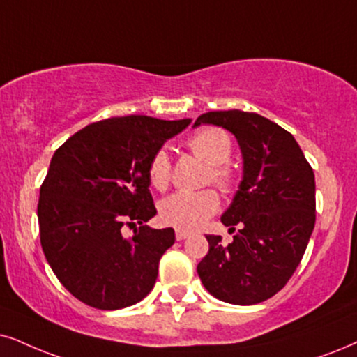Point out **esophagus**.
Segmentation results:
<instances>
[{"label": "esophagus", "mask_w": 357, "mask_h": 357, "mask_svg": "<svg viewBox=\"0 0 357 357\" xmlns=\"http://www.w3.org/2000/svg\"><path fill=\"white\" fill-rule=\"evenodd\" d=\"M191 236V232L188 231H176V241H184V238H188Z\"/></svg>", "instance_id": "34e87169"}]
</instances>
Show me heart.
<instances>
[{
    "label": "heart",
    "mask_w": 357,
    "mask_h": 357,
    "mask_svg": "<svg viewBox=\"0 0 357 357\" xmlns=\"http://www.w3.org/2000/svg\"><path fill=\"white\" fill-rule=\"evenodd\" d=\"M188 148L194 156L209 165L206 181L227 192L234 188L236 176L227 163L232 155V139L227 132L207 126L188 139ZM148 178L151 186L163 191L171 179V161L165 150L156 151L148 166ZM219 196L212 189L199 192H174L160 202L158 214L161 222L179 231H194L206 224V220L219 209Z\"/></svg>",
    "instance_id": "1"
}]
</instances>
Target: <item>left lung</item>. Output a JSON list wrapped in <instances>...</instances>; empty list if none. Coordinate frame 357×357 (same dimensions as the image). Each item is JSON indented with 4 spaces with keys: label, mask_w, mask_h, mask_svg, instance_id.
<instances>
[{
    "label": "left lung",
    "mask_w": 357,
    "mask_h": 357,
    "mask_svg": "<svg viewBox=\"0 0 357 357\" xmlns=\"http://www.w3.org/2000/svg\"><path fill=\"white\" fill-rule=\"evenodd\" d=\"M218 125L237 138L243 176L224 225L238 232L229 245L206 236L209 252L197 265L212 296L232 305L272 298L295 273L317 220L314 174L291 133L259 114L207 112L194 126Z\"/></svg>",
    "instance_id": "1"
}]
</instances>
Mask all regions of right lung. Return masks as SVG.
I'll return each mask as SVG.
<instances>
[{
    "label": "right lung",
    "instance_id": "obj_1",
    "mask_svg": "<svg viewBox=\"0 0 357 357\" xmlns=\"http://www.w3.org/2000/svg\"><path fill=\"white\" fill-rule=\"evenodd\" d=\"M189 123L114 116L79 130L54 153L39 192L40 245L59 282L82 303L126 308L155 287L174 231L145 225L156 214L148 166ZM123 225L135 227L130 239Z\"/></svg>",
    "mask_w": 357,
    "mask_h": 357
}]
</instances>
